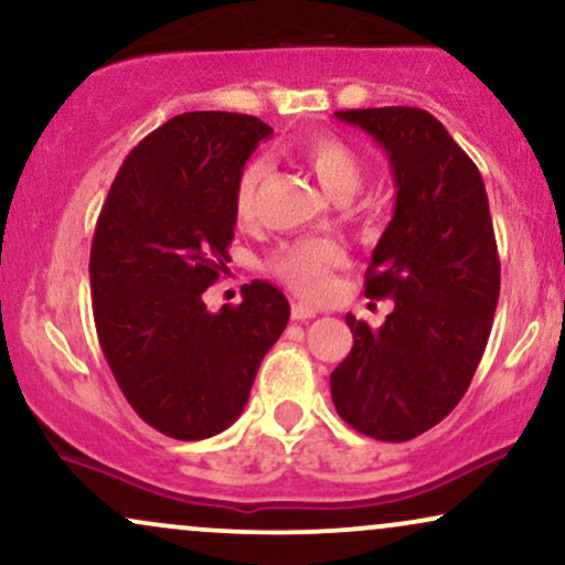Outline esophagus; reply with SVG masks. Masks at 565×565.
Returning <instances> with one entry per match:
<instances>
[{
	"mask_svg": "<svg viewBox=\"0 0 565 565\" xmlns=\"http://www.w3.org/2000/svg\"><path fill=\"white\" fill-rule=\"evenodd\" d=\"M318 308L310 302H291V318L295 321H308V318H316Z\"/></svg>",
	"mask_w": 565,
	"mask_h": 565,
	"instance_id": "1",
	"label": "esophagus"
}]
</instances>
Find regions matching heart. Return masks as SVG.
Here are the masks:
<instances>
[{
    "label": "heart",
    "instance_id": "1",
    "mask_svg": "<svg viewBox=\"0 0 565 565\" xmlns=\"http://www.w3.org/2000/svg\"><path fill=\"white\" fill-rule=\"evenodd\" d=\"M300 158L310 168L323 192L334 200H350L363 183V160L348 141L337 136H310L300 145ZM268 166L253 160L242 168L234 186V215L239 223H249L257 213V200ZM344 260V249L329 236H310L278 247L268 260V270L281 278L297 295L321 297L334 284V268Z\"/></svg>",
    "mask_w": 565,
    "mask_h": 565
}]
</instances>
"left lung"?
<instances>
[{"label": "left lung", "mask_w": 565, "mask_h": 565, "mask_svg": "<svg viewBox=\"0 0 565 565\" xmlns=\"http://www.w3.org/2000/svg\"><path fill=\"white\" fill-rule=\"evenodd\" d=\"M334 115L386 149L397 202L365 270V295L392 297L394 310L382 329L348 316L355 344L331 373V399L365 437L407 441L450 416L492 331L500 257L487 189L431 113Z\"/></svg>", "instance_id": "obj_1"}]
</instances>
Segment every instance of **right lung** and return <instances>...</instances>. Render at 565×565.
Segmentation results:
<instances>
[{
    "mask_svg": "<svg viewBox=\"0 0 565 565\" xmlns=\"http://www.w3.org/2000/svg\"><path fill=\"white\" fill-rule=\"evenodd\" d=\"M274 128L239 113H183L136 145L94 228V326L115 382L145 424L194 441L247 405L289 302L265 281L210 312L202 291L226 274L234 186Z\"/></svg>",
    "mask_w": 565,
    "mask_h": 565,
    "instance_id": "add662e5",
    "label": "right lung"
}]
</instances>
